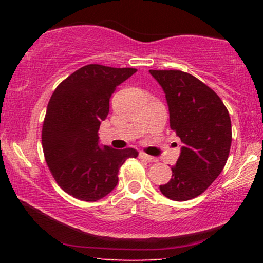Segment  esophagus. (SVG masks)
Returning <instances> with one entry per match:
<instances>
[{
    "mask_svg": "<svg viewBox=\"0 0 263 263\" xmlns=\"http://www.w3.org/2000/svg\"><path fill=\"white\" fill-rule=\"evenodd\" d=\"M140 158H141V159H145L146 161H148V163H156V161H158V158L148 156V154L146 153H140Z\"/></svg>",
    "mask_w": 263,
    "mask_h": 263,
    "instance_id": "1",
    "label": "esophagus"
}]
</instances>
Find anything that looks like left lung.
<instances>
[{"label":"left lung","mask_w":263,"mask_h":263,"mask_svg":"<svg viewBox=\"0 0 263 263\" xmlns=\"http://www.w3.org/2000/svg\"><path fill=\"white\" fill-rule=\"evenodd\" d=\"M161 86L170 112V127L181 139L172 178L159 185L167 199L199 196L220 175L232 141L229 111L213 89L181 70H149Z\"/></svg>","instance_id":"1"}]
</instances>
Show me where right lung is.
<instances>
[{"mask_svg": "<svg viewBox=\"0 0 263 263\" xmlns=\"http://www.w3.org/2000/svg\"><path fill=\"white\" fill-rule=\"evenodd\" d=\"M135 68L88 64L57 86L46 109L42 145L61 188L82 201L103 199L118 183V170L134 148L100 146L98 130L109 114L111 95Z\"/></svg>", "mask_w": 263, "mask_h": 263, "instance_id": "1", "label": "right lung"}]
</instances>
